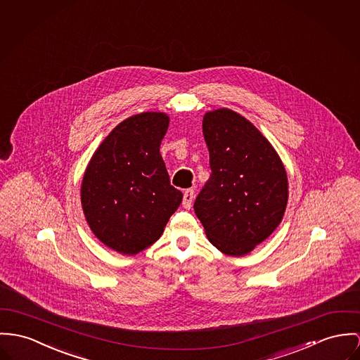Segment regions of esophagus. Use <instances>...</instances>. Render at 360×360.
<instances>
[{"label":"esophagus","instance_id":"esophagus-1","mask_svg":"<svg viewBox=\"0 0 360 360\" xmlns=\"http://www.w3.org/2000/svg\"><path fill=\"white\" fill-rule=\"evenodd\" d=\"M194 189H188V191H185V193H184V207L186 208V210H191V207H192V204H193L194 200Z\"/></svg>","mask_w":360,"mask_h":360}]
</instances>
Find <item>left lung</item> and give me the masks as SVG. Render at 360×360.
<instances>
[{
  "mask_svg": "<svg viewBox=\"0 0 360 360\" xmlns=\"http://www.w3.org/2000/svg\"><path fill=\"white\" fill-rule=\"evenodd\" d=\"M202 133L212 172L195 197L194 212L215 248L229 256H244L283 218L285 167L273 145L237 112H207Z\"/></svg>",
  "mask_w": 360,
  "mask_h": 360,
  "instance_id": "left-lung-1",
  "label": "left lung"
}]
</instances>
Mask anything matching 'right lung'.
<instances>
[{"instance_id":"add662e5","label":"right lung","mask_w":360,"mask_h":360,"mask_svg":"<svg viewBox=\"0 0 360 360\" xmlns=\"http://www.w3.org/2000/svg\"><path fill=\"white\" fill-rule=\"evenodd\" d=\"M168 123L162 112L127 117L101 142L84 171L86 221L103 244L122 255H137L156 243L182 202L160 155Z\"/></svg>"}]
</instances>
